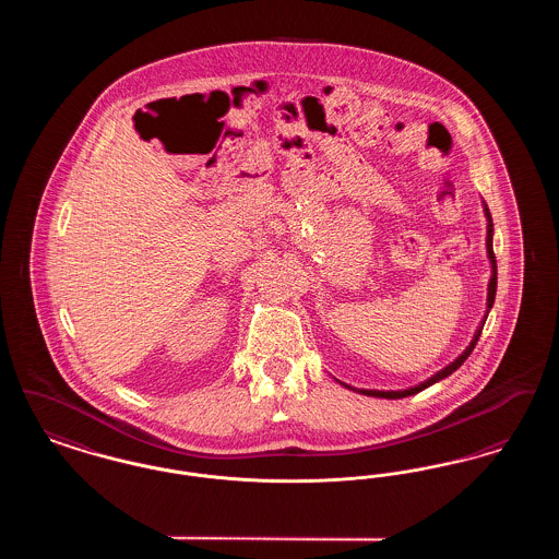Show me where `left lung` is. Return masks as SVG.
I'll return each mask as SVG.
<instances>
[{"instance_id": "obj_1", "label": "left lung", "mask_w": 559, "mask_h": 559, "mask_svg": "<svg viewBox=\"0 0 559 559\" xmlns=\"http://www.w3.org/2000/svg\"><path fill=\"white\" fill-rule=\"evenodd\" d=\"M486 217H488V237H486V249H488V258H490V264H492V276H490V285H488V312H490V308H492V304H495V295H497V258H495V251H492V219H490V212H488V207H486ZM488 317V314H486ZM481 329H484V324L479 326L478 331H476V335H474V340H472V344L467 346V349L451 362L449 367H444L442 371L436 372L433 377H429L427 381L424 383H419V385H415V388H408V390H402V392H377V390H360L362 394H367V396H374V399H406V396H413V394H417V392H421V390H426L429 385H433L436 381H440V379H444V377H449L451 372L456 371L465 360H467V356L474 352V347L478 344L479 335H481Z\"/></svg>"}]
</instances>
